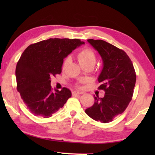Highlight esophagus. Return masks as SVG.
I'll list each match as a JSON object with an SVG mask.
<instances>
[{
    "label": "esophagus",
    "instance_id": "34e87169",
    "mask_svg": "<svg viewBox=\"0 0 155 155\" xmlns=\"http://www.w3.org/2000/svg\"><path fill=\"white\" fill-rule=\"evenodd\" d=\"M73 96H76V95H79V94H81L82 92H78V91H74V92H73Z\"/></svg>",
    "mask_w": 155,
    "mask_h": 155
}]
</instances>
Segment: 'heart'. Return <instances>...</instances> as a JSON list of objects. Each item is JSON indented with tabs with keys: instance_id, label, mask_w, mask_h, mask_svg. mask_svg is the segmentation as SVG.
I'll return each instance as SVG.
<instances>
[{
	"instance_id": "obj_1",
	"label": "heart",
	"mask_w": 155,
	"mask_h": 155,
	"mask_svg": "<svg viewBox=\"0 0 155 155\" xmlns=\"http://www.w3.org/2000/svg\"><path fill=\"white\" fill-rule=\"evenodd\" d=\"M77 58L79 63L81 66L83 65L91 64L94 65L95 63H96V54L92 50H91L90 48H82V50H80L77 55ZM69 62V57H67L64 59L63 63V68L66 66L68 63Z\"/></svg>"
}]
</instances>
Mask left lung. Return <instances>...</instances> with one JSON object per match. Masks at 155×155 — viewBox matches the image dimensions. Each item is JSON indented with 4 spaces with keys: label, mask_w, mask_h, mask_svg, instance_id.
Wrapping results in <instances>:
<instances>
[{
    "label": "left lung",
    "mask_w": 155,
    "mask_h": 155,
    "mask_svg": "<svg viewBox=\"0 0 155 155\" xmlns=\"http://www.w3.org/2000/svg\"><path fill=\"white\" fill-rule=\"evenodd\" d=\"M102 58L103 69L98 78L104 97L94 96V104L85 113L97 121L109 123L124 112L131 101L136 82L133 63L124 51L100 39H87Z\"/></svg>",
    "instance_id": "obj_1"
}]
</instances>
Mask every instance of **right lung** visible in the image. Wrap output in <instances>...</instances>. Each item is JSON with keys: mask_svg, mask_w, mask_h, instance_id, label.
I'll use <instances>...</instances> for the list:
<instances>
[{"mask_svg": "<svg viewBox=\"0 0 155 155\" xmlns=\"http://www.w3.org/2000/svg\"><path fill=\"white\" fill-rule=\"evenodd\" d=\"M83 44L78 39L54 38L31 44L24 51L16 66L17 90L31 114L49 118L71 97L68 88L54 91L51 78L61 74L63 59Z\"/></svg>", "mask_w": 155, "mask_h": 155, "instance_id": "1", "label": "right lung"}]
</instances>
